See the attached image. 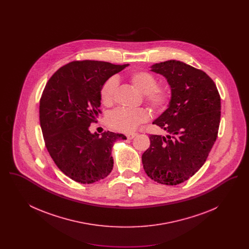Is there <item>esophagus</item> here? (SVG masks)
Listing matches in <instances>:
<instances>
[{
	"label": "esophagus",
	"instance_id": "esophagus-1",
	"mask_svg": "<svg viewBox=\"0 0 249 249\" xmlns=\"http://www.w3.org/2000/svg\"><path fill=\"white\" fill-rule=\"evenodd\" d=\"M136 135H137V133H130V134H128V135H127V138L131 140V139H133Z\"/></svg>",
	"mask_w": 249,
	"mask_h": 249
}]
</instances>
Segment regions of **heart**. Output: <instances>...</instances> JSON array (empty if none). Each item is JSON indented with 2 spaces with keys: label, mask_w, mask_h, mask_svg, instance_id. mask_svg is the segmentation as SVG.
Masks as SVG:
<instances>
[{
  "label": "heart",
  "mask_w": 249,
  "mask_h": 249,
  "mask_svg": "<svg viewBox=\"0 0 249 249\" xmlns=\"http://www.w3.org/2000/svg\"><path fill=\"white\" fill-rule=\"evenodd\" d=\"M131 85L142 95L148 105L157 111L165 110L169 102L170 95L163 89H158V82L154 76L147 71H135L130 76ZM118 79L111 77L108 79L101 89V100L105 106H110L113 103L114 96L118 88ZM149 118L145 109H117L110 113L107 118L108 125L120 132L130 133L136 130L137 127L145 122Z\"/></svg>",
  "instance_id": "b5f03b06"
}]
</instances>
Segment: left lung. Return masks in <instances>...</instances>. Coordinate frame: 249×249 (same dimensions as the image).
Segmentation results:
<instances>
[{"instance_id": "left-lung-1", "label": "left lung", "mask_w": 249, "mask_h": 249, "mask_svg": "<svg viewBox=\"0 0 249 249\" xmlns=\"http://www.w3.org/2000/svg\"><path fill=\"white\" fill-rule=\"evenodd\" d=\"M150 69L165 77L171 99L153 121L168 134L149 136L142 166L156 182L174 186L190 179L205 162L217 136L220 96L204 71L180 60L155 63Z\"/></svg>"}]
</instances>
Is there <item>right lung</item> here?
<instances>
[{"label":"right lung","instance_id":"add662e5","mask_svg":"<svg viewBox=\"0 0 249 249\" xmlns=\"http://www.w3.org/2000/svg\"><path fill=\"white\" fill-rule=\"evenodd\" d=\"M129 64L72 61L56 71L40 100V125L49 155L59 170L81 184L107 178L114 164L111 151L121 133L99 136L89 126L101 113V89L107 80Z\"/></svg>","mask_w":249,"mask_h":249}]
</instances>
